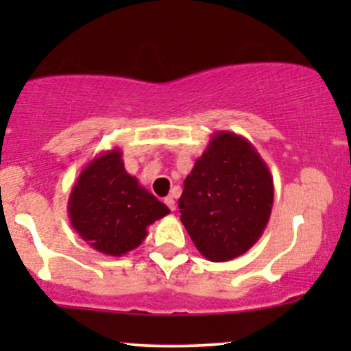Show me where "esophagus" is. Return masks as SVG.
I'll return each instance as SVG.
<instances>
[{
    "label": "esophagus",
    "instance_id": "1",
    "mask_svg": "<svg viewBox=\"0 0 351 351\" xmlns=\"http://www.w3.org/2000/svg\"><path fill=\"white\" fill-rule=\"evenodd\" d=\"M165 204H167L171 211H175L176 209V204H175V199H173V196H167V198H165Z\"/></svg>",
    "mask_w": 351,
    "mask_h": 351
}]
</instances>
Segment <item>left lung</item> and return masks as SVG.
Listing matches in <instances>:
<instances>
[{
  "label": "left lung",
  "mask_w": 351,
  "mask_h": 351,
  "mask_svg": "<svg viewBox=\"0 0 351 351\" xmlns=\"http://www.w3.org/2000/svg\"><path fill=\"white\" fill-rule=\"evenodd\" d=\"M274 204L269 167L254 145L216 132L184 180L180 219L196 249L213 263L247 252L263 236Z\"/></svg>",
  "instance_id": "left-lung-1"
}]
</instances>
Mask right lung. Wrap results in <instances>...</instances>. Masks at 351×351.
<instances>
[{"label": "right lung", "instance_id": "add662e5", "mask_svg": "<svg viewBox=\"0 0 351 351\" xmlns=\"http://www.w3.org/2000/svg\"><path fill=\"white\" fill-rule=\"evenodd\" d=\"M72 228L95 251L120 257L147 237V228L170 213L128 175L119 148L100 153L80 171L69 195Z\"/></svg>", "mask_w": 351, "mask_h": 351}]
</instances>
